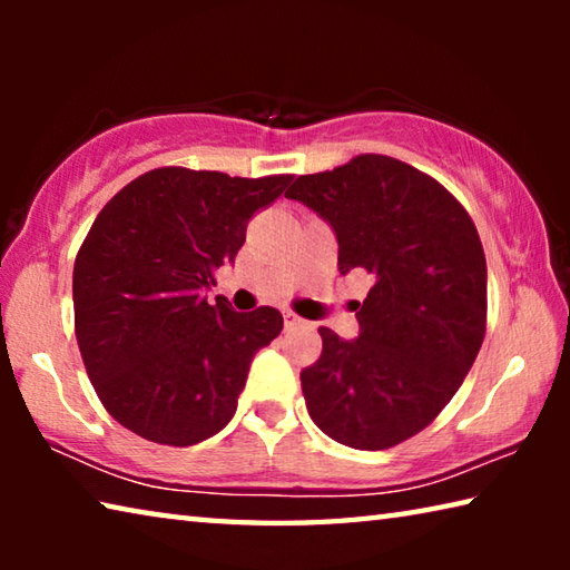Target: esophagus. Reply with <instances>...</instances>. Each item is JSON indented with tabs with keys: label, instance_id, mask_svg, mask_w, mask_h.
<instances>
[{
	"label": "esophagus",
	"instance_id": "obj_1",
	"mask_svg": "<svg viewBox=\"0 0 570 570\" xmlns=\"http://www.w3.org/2000/svg\"><path fill=\"white\" fill-rule=\"evenodd\" d=\"M306 322L302 320V316H296L294 312H284V326L286 330H296V326H304Z\"/></svg>",
	"mask_w": 570,
	"mask_h": 570
}]
</instances>
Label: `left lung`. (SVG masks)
<instances>
[{
	"instance_id": "1",
	"label": "left lung",
	"mask_w": 570,
	"mask_h": 570,
	"mask_svg": "<svg viewBox=\"0 0 570 570\" xmlns=\"http://www.w3.org/2000/svg\"><path fill=\"white\" fill-rule=\"evenodd\" d=\"M286 198L330 220L342 274L372 276L356 302L360 340L320 326L322 354L302 372L306 410L346 448L400 445L455 397L485 340L478 228L442 183L377 153L298 176Z\"/></svg>"
}]
</instances>
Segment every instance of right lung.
Segmentation results:
<instances>
[{
	"label": "right lung",
	"instance_id": "1",
	"mask_svg": "<svg viewBox=\"0 0 570 570\" xmlns=\"http://www.w3.org/2000/svg\"><path fill=\"white\" fill-rule=\"evenodd\" d=\"M294 176L230 178L166 166L105 204L75 258V336L95 392L122 428L188 448L226 428L254 354L282 334L274 306L208 304L256 210Z\"/></svg>",
	"mask_w": 570,
	"mask_h": 570
}]
</instances>
